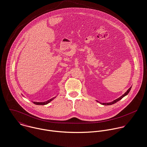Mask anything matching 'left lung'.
Listing matches in <instances>:
<instances>
[{
  "label": "left lung",
  "mask_w": 147,
  "mask_h": 147,
  "mask_svg": "<svg viewBox=\"0 0 147 147\" xmlns=\"http://www.w3.org/2000/svg\"><path fill=\"white\" fill-rule=\"evenodd\" d=\"M131 88V87L130 88L122 95V96H121V97H119V98H117L116 100H114L113 101H112V102H109V103H100V104H102V105H112V104H113L114 103H115V102H117V101H118L119 100H120L121 99H122V98H123L124 96H126L129 93V92H130V91Z\"/></svg>",
  "instance_id": "1"
}]
</instances>
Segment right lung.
<instances>
[{
  "instance_id": "obj_1",
  "label": "right lung",
  "mask_w": 147,
  "mask_h": 147,
  "mask_svg": "<svg viewBox=\"0 0 147 147\" xmlns=\"http://www.w3.org/2000/svg\"><path fill=\"white\" fill-rule=\"evenodd\" d=\"M55 98H56V97L52 98L49 99V100L46 101H45V102H34V101L33 103L35 104H36V105H46V104H47L48 103H49V102H51L52 100H53Z\"/></svg>"
}]
</instances>
